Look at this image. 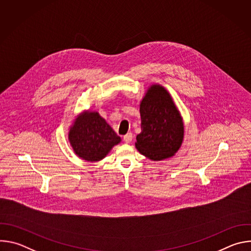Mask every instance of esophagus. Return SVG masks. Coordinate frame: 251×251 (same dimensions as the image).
<instances>
[{"label": "esophagus", "instance_id": "1", "mask_svg": "<svg viewBox=\"0 0 251 251\" xmlns=\"http://www.w3.org/2000/svg\"><path fill=\"white\" fill-rule=\"evenodd\" d=\"M132 139H133L132 133H127V134L123 137V141H124L125 143H130V142L132 141Z\"/></svg>", "mask_w": 251, "mask_h": 251}]
</instances>
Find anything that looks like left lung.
<instances>
[{
  "label": "left lung",
  "mask_w": 251,
  "mask_h": 251,
  "mask_svg": "<svg viewBox=\"0 0 251 251\" xmlns=\"http://www.w3.org/2000/svg\"><path fill=\"white\" fill-rule=\"evenodd\" d=\"M141 133L135 146L145 157L162 161L173 157L184 139V122L168 90L151 85L140 103Z\"/></svg>",
  "instance_id": "8db88e82"
}]
</instances>
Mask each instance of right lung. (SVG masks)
Wrapping results in <instances>:
<instances>
[{
	"label": "right lung",
	"mask_w": 251,
	"mask_h": 251,
	"mask_svg": "<svg viewBox=\"0 0 251 251\" xmlns=\"http://www.w3.org/2000/svg\"><path fill=\"white\" fill-rule=\"evenodd\" d=\"M68 140L75 153L87 162H98L118 145L121 138L96 111H84L70 126Z\"/></svg>",
	"instance_id": "right-lung-1"
}]
</instances>
